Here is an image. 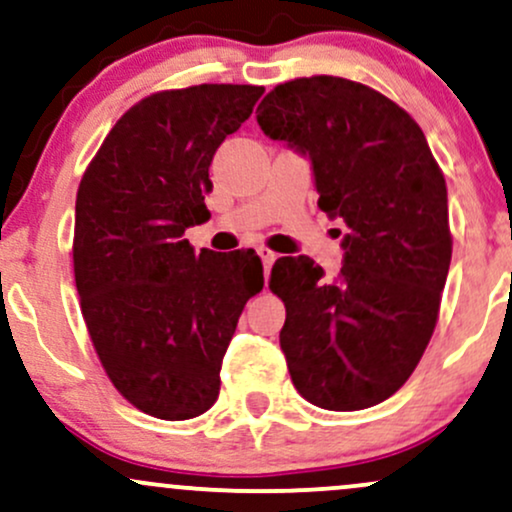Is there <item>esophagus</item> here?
<instances>
[{
  "label": "esophagus",
  "instance_id": "esophagus-1",
  "mask_svg": "<svg viewBox=\"0 0 512 512\" xmlns=\"http://www.w3.org/2000/svg\"><path fill=\"white\" fill-rule=\"evenodd\" d=\"M257 255H260V260L264 264V272H269V267H272L276 260V252H272L269 248H257Z\"/></svg>",
  "mask_w": 512,
  "mask_h": 512
}]
</instances>
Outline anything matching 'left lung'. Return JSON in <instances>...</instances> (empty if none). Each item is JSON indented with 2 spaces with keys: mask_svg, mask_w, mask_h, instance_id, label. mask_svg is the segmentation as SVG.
<instances>
[{
  "mask_svg": "<svg viewBox=\"0 0 512 512\" xmlns=\"http://www.w3.org/2000/svg\"><path fill=\"white\" fill-rule=\"evenodd\" d=\"M267 137L310 156L317 207L339 216V279L310 257H279L269 289L296 390L330 411L385 402L419 366L438 322L452 236L443 170L407 110L342 76L274 86L257 108Z\"/></svg>",
  "mask_w": 512,
  "mask_h": 512,
  "instance_id": "left-lung-1",
  "label": "left lung"
}]
</instances>
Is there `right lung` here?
<instances>
[{
	"label": "right lung",
	"instance_id": "add662e5",
	"mask_svg": "<svg viewBox=\"0 0 512 512\" xmlns=\"http://www.w3.org/2000/svg\"><path fill=\"white\" fill-rule=\"evenodd\" d=\"M262 93H151L115 122L79 182L72 255L88 337L115 390L156 419L211 409L238 317L264 286L255 250L195 252L185 240L211 216V158Z\"/></svg>",
	"mask_w": 512,
	"mask_h": 512
}]
</instances>
